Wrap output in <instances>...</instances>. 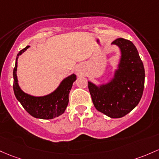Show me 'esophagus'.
<instances>
[{
    "label": "esophagus",
    "mask_w": 159,
    "mask_h": 159,
    "mask_svg": "<svg viewBox=\"0 0 159 159\" xmlns=\"http://www.w3.org/2000/svg\"><path fill=\"white\" fill-rule=\"evenodd\" d=\"M81 69H80V68H78V69H77V71H78V72H81Z\"/></svg>",
    "instance_id": "esophagus-1"
}]
</instances>
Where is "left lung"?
<instances>
[{
	"mask_svg": "<svg viewBox=\"0 0 159 159\" xmlns=\"http://www.w3.org/2000/svg\"><path fill=\"white\" fill-rule=\"evenodd\" d=\"M111 44L120 49V58L112 78L106 83L88 81L96 109L111 118L126 116L140 101L144 89L145 70L142 60L130 41L118 38Z\"/></svg>",
	"mask_w": 159,
	"mask_h": 159,
	"instance_id": "obj_1",
	"label": "left lung"
}]
</instances>
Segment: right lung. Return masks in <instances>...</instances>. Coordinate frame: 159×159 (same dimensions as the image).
Instances as JSON below:
<instances>
[{"instance_id": "add662e5", "label": "right lung", "mask_w": 159, "mask_h": 159, "mask_svg": "<svg viewBox=\"0 0 159 159\" xmlns=\"http://www.w3.org/2000/svg\"><path fill=\"white\" fill-rule=\"evenodd\" d=\"M30 46L22 49L17 54L15 67L13 69V91L17 100L20 102L29 114L36 118L41 119H52L63 114L69 104V93L76 75L71 74L61 81L56 90L50 93L41 97L26 93L21 89L17 78V61L20 55Z\"/></svg>"}]
</instances>
